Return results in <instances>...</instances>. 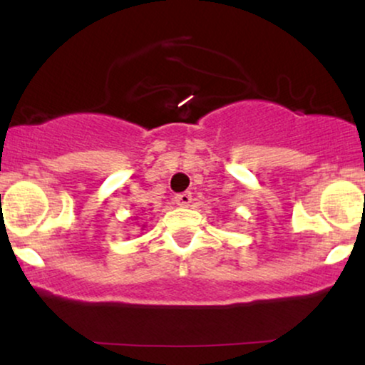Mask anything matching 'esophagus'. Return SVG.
Wrapping results in <instances>:
<instances>
[{
	"mask_svg": "<svg viewBox=\"0 0 365 365\" xmlns=\"http://www.w3.org/2000/svg\"><path fill=\"white\" fill-rule=\"evenodd\" d=\"M174 202H176L178 206H182V207L189 206V204L192 202V196H191V192H181V194H176V196H174Z\"/></svg>",
	"mask_w": 365,
	"mask_h": 365,
	"instance_id": "esophagus-1",
	"label": "esophagus"
}]
</instances>
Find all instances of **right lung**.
Wrapping results in <instances>:
<instances>
[{
  "mask_svg": "<svg viewBox=\"0 0 365 365\" xmlns=\"http://www.w3.org/2000/svg\"><path fill=\"white\" fill-rule=\"evenodd\" d=\"M144 227H146V224H143V227H141V231H144Z\"/></svg>",
  "mask_w": 365,
  "mask_h": 365,
  "instance_id": "1",
  "label": "right lung"
}]
</instances>
